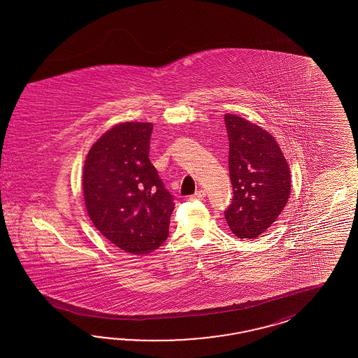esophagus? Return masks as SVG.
I'll return each instance as SVG.
<instances>
[{
    "label": "esophagus",
    "mask_w": 358,
    "mask_h": 358,
    "mask_svg": "<svg viewBox=\"0 0 358 358\" xmlns=\"http://www.w3.org/2000/svg\"><path fill=\"white\" fill-rule=\"evenodd\" d=\"M205 195H206V192L203 189H199L195 192L194 194L192 195V199H202Z\"/></svg>",
    "instance_id": "obj_1"
}]
</instances>
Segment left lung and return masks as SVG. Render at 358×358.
<instances>
[{
    "label": "left lung",
    "mask_w": 358,
    "mask_h": 358,
    "mask_svg": "<svg viewBox=\"0 0 358 358\" xmlns=\"http://www.w3.org/2000/svg\"><path fill=\"white\" fill-rule=\"evenodd\" d=\"M232 201L224 210L238 238H259L281 215L292 190L290 168L271 134L247 120L224 115Z\"/></svg>",
    "instance_id": "1"
}]
</instances>
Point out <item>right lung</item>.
Instances as JSON below:
<instances>
[{"instance_id":"add662e5","label":"right lung","mask_w":358,"mask_h":358,"mask_svg":"<svg viewBox=\"0 0 358 358\" xmlns=\"http://www.w3.org/2000/svg\"><path fill=\"white\" fill-rule=\"evenodd\" d=\"M151 123L126 122L87 153L83 189L98 231L131 255L157 250L169 234L174 196L150 162Z\"/></svg>"}]
</instances>
